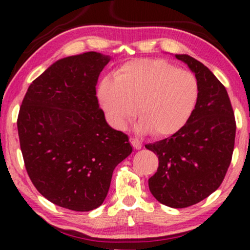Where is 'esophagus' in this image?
<instances>
[{
	"instance_id": "1",
	"label": "esophagus",
	"mask_w": 250,
	"mask_h": 250,
	"mask_svg": "<svg viewBox=\"0 0 250 250\" xmlns=\"http://www.w3.org/2000/svg\"><path fill=\"white\" fill-rule=\"evenodd\" d=\"M130 143H131V146H133V148L134 149H141L142 148V143L139 141V140L137 139H130Z\"/></svg>"
}]
</instances>
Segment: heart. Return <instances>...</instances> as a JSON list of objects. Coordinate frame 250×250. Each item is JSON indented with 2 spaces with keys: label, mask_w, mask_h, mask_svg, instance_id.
Returning <instances> with one entry per match:
<instances>
[{
  "label": "heart",
  "mask_w": 250,
  "mask_h": 250,
  "mask_svg": "<svg viewBox=\"0 0 250 250\" xmlns=\"http://www.w3.org/2000/svg\"><path fill=\"white\" fill-rule=\"evenodd\" d=\"M99 85V100L109 123L123 129L136 108L140 131L168 136L193 114L200 87L193 73L165 60H136L123 64Z\"/></svg>",
  "instance_id": "1"
}]
</instances>
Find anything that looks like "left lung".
<instances>
[{"mask_svg": "<svg viewBox=\"0 0 250 250\" xmlns=\"http://www.w3.org/2000/svg\"><path fill=\"white\" fill-rule=\"evenodd\" d=\"M195 74L199 100L187 123L170 137L146 145L159 156L148 180L153 196L171 208H186L214 193L233 156L236 122L225 85L200 61L175 55Z\"/></svg>", "mask_w": 250, "mask_h": 250, "instance_id": "8db88e82", "label": "left lung"}]
</instances>
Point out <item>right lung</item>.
<instances>
[{
    "mask_svg": "<svg viewBox=\"0 0 250 250\" xmlns=\"http://www.w3.org/2000/svg\"><path fill=\"white\" fill-rule=\"evenodd\" d=\"M110 60L95 51L59 60L28 88L17 117L31 182L47 200L75 211L102 205L114 169L133 151L108 125L96 83Z\"/></svg>",
    "mask_w": 250,
    "mask_h": 250,
    "instance_id": "right-lung-1",
    "label": "right lung"
}]
</instances>
